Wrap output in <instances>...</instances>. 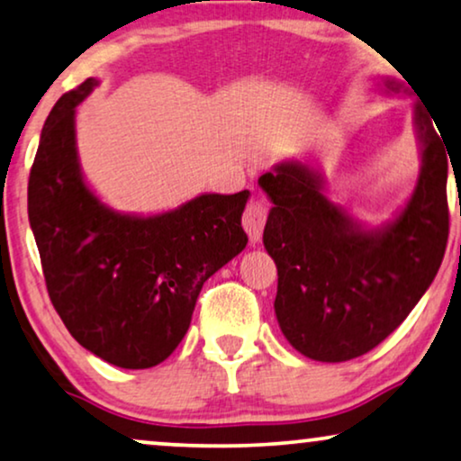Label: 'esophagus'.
I'll return each instance as SVG.
<instances>
[{"label": "esophagus", "mask_w": 461, "mask_h": 461, "mask_svg": "<svg viewBox=\"0 0 461 461\" xmlns=\"http://www.w3.org/2000/svg\"><path fill=\"white\" fill-rule=\"evenodd\" d=\"M267 216H268V207L262 199H251L248 207H245L243 213V229L249 235L251 243H258L262 237L264 224H267Z\"/></svg>", "instance_id": "obj_1"}]
</instances>
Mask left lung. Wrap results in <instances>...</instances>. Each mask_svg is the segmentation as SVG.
<instances>
[{
	"label": "left lung",
	"instance_id": "left-lung-1",
	"mask_svg": "<svg viewBox=\"0 0 461 461\" xmlns=\"http://www.w3.org/2000/svg\"><path fill=\"white\" fill-rule=\"evenodd\" d=\"M377 90L409 92L394 77L377 79ZM432 121L415 100L420 176L407 203L380 226L333 203L323 172L308 161H281L258 178L273 203L262 241L279 275L276 321L287 342L312 361L342 363L375 348L438 273L449 237L451 157Z\"/></svg>",
	"mask_w": 461,
	"mask_h": 461
}]
</instances>
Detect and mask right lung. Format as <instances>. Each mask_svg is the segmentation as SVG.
<instances>
[{"label": "right lung", "instance_id": "obj_1", "mask_svg": "<svg viewBox=\"0 0 461 461\" xmlns=\"http://www.w3.org/2000/svg\"><path fill=\"white\" fill-rule=\"evenodd\" d=\"M98 79L62 96L29 176V222L50 300L77 342L123 369L172 355L203 283L241 254L249 191L203 193L176 210L123 213L86 182L75 117Z\"/></svg>", "mask_w": 461, "mask_h": 461}]
</instances>
